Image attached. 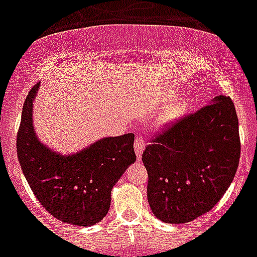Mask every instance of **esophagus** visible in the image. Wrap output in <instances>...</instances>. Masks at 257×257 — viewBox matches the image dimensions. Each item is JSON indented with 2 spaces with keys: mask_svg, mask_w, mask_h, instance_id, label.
Instances as JSON below:
<instances>
[{
  "mask_svg": "<svg viewBox=\"0 0 257 257\" xmlns=\"http://www.w3.org/2000/svg\"><path fill=\"white\" fill-rule=\"evenodd\" d=\"M134 148H135L136 158H138V160L140 161V158H142L143 151H144V148H145L144 140H143L142 138H138V139L135 140V143H134Z\"/></svg>",
  "mask_w": 257,
  "mask_h": 257,
  "instance_id": "1",
  "label": "esophagus"
}]
</instances>
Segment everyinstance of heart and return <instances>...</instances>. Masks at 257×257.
Returning a JSON list of instances; mask_svg holds the SVG:
<instances>
[{"label": "heart", "mask_w": 257, "mask_h": 257, "mask_svg": "<svg viewBox=\"0 0 257 257\" xmlns=\"http://www.w3.org/2000/svg\"><path fill=\"white\" fill-rule=\"evenodd\" d=\"M184 112V106L183 105H176V106H172L170 109V112L166 114V117L163 118V121H169V119H172V118L178 117L179 114Z\"/></svg>", "instance_id": "heart-1"}]
</instances>
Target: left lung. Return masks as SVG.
Listing matches in <instances>:
<instances>
[{
    "label": "left lung",
    "mask_w": 257,
    "mask_h": 257,
    "mask_svg": "<svg viewBox=\"0 0 257 257\" xmlns=\"http://www.w3.org/2000/svg\"><path fill=\"white\" fill-rule=\"evenodd\" d=\"M142 160L157 219L184 224L208 212L233 181L240 157L238 117L219 95L152 138Z\"/></svg>",
    "instance_id": "left-lung-1"
}]
</instances>
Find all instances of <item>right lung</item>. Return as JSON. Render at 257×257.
<instances>
[{
    "mask_svg": "<svg viewBox=\"0 0 257 257\" xmlns=\"http://www.w3.org/2000/svg\"><path fill=\"white\" fill-rule=\"evenodd\" d=\"M40 83L31 88L17 136L18 160L35 196L58 220L94 225L110 207V193L128 165L136 161L134 134L104 138L76 154L61 156L37 139L32 106Z\"/></svg>",
    "mask_w": 257,
    "mask_h": 257,
    "instance_id": "right-lung-1",
    "label": "right lung"
}]
</instances>
